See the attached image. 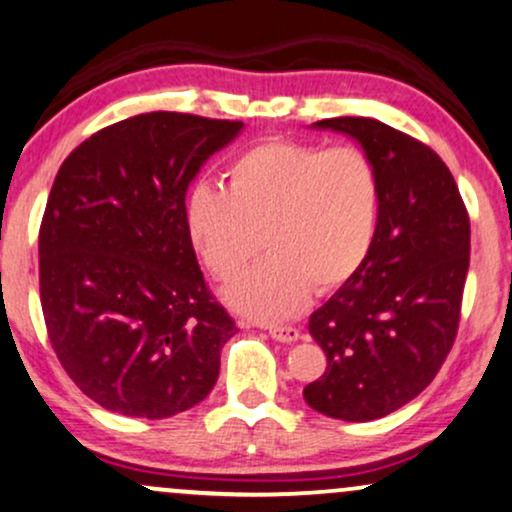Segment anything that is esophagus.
<instances>
[{"label":"esophagus","mask_w":512,"mask_h":512,"mask_svg":"<svg viewBox=\"0 0 512 512\" xmlns=\"http://www.w3.org/2000/svg\"><path fill=\"white\" fill-rule=\"evenodd\" d=\"M269 336L274 338V341H281V343H295L300 338V331L295 329V326H269Z\"/></svg>","instance_id":"1"}]
</instances>
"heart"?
Returning a JSON list of instances; mask_svg holds the SVG:
<instances>
[{"mask_svg": "<svg viewBox=\"0 0 512 512\" xmlns=\"http://www.w3.org/2000/svg\"><path fill=\"white\" fill-rule=\"evenodd\" d=\"M183 214L195 250L221 281L236 279L264 243L269 255L224 298L248 317L286 319L307 305L312 286L322 293L346 286L367 262L381 178L360 147L274 138L231 159L226 188H190Z\"/></svg>", "mask_w": 512, "mask_h": 512, "instance_id": "heart-1", "label": "heart"}]
</instances>
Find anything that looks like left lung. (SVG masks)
I'll return each instance as SVG.
<instances>
[{"label": "left lung", "mask_w": 512, "mask_h": 512, "mask_svg": "<svg viewBox=\"0 0 512 512\" xmlns=\"http://www.w3.org/2000/svg\"><path fill=\"white\" fill-rule=\"evenodd\" d=\"M317 128L346 133L377 164L381 217L367 262L312 312L326 372L305 386L312 410L369 422L432 384L458 334L470 267V217L432 147L367 116Z\"/></svg>", "instance_id": "8db88e82"}]
</instances>
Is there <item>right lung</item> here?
<instances>
[{"instance_id": "1", "label": "right lung", "mask_w": 512, "mask_h": 512, "mask_svg": "<svg viewBox=\"0 0 512 512\" xmlns=\"http://www.w3.org/2000/svg\"><path fill=\"white\" fill-rule=\"evenodd\" d=\"M243 123L150 112L90 135L61 164L40 224L49 343L85 396L164 420L209 396L236 322L209 293L186 190Z\"/></svg>"}]
</instances>
